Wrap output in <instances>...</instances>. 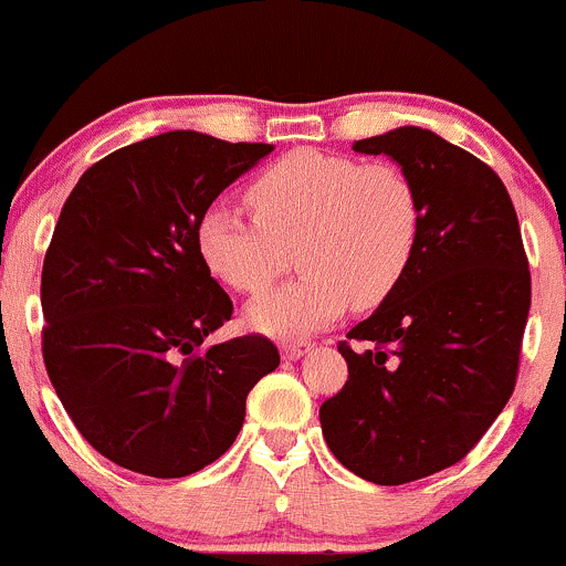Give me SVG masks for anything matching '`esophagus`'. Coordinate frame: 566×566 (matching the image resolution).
I'll return each instance as SVG.
<instances>
[{
    "instance_id": "esophagus-1",
    "label": "esophagus",
    "mask_w": 566,
    "mask_h": 566,
    "mask_svg": "<svg viewBox=\"0 0 566 566\" xmlns=\"http://www.w3.org/2000/svg\"><path fill=\"white\" fill-rule=\"evenodd\" d=\"M311 352V343H305V340H285V343H281V354H283V359H300V357H305V354Z\"/></svg>"
}]
</instances>
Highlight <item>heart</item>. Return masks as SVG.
I'll return each instance as SVG.
<instances>
[{
	"mask_svg": "<svg viewBox=\"0 0 566 566\" xmlns=\"http://www.w3.org/2000/svg\"><path fill=\"white\" fill-rule=\"evenodd\" d=\"M255 218L214 203L196 242L214 277L259 294L296 244L302 277L248 305V324L272 337H305L332 324L348 300L373 307L409 272L422 234V201L409 174L318 149L272 163L248 190Z\"/></svg>",
	"mask_w": 566,
	"mask_h": 566,
	"instance_id": "1",
	"label": "heart"
}]
</instances>
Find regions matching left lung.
Returning <instances> with one entry per match:
<instances>
[{
  "label": "left lung",
  "mask_w": 566,
  "mask_h": 566,
  "mask_svg": "<svg viewBox=\"0 0 566 566\" xmlns=\"http://www.w3.org/2000/svg\"><path fill=\"white\" fill-rule=\"evenodd\" d=\"M422 201L403 281L337 352L348 381L318 411L332 455L376 485L422 480L469 455L515 389L532 305L521 226L491 166L422 127L363 138Z\"/></svg>",
  "instance_id": "8db88e82"
}]
</instances>
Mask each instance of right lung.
Masks as SVG:
<instances>
[{
	"mask_svg": "<svg viewBox=\"0 0 566 566\" xmlns=\"http://www.w3.org/2000/svg\"><path fill=\"white\" fill-rule=\"evenodd\" d=\"M270 144L171 130L122 147L67 196L43 261V359L78 433L138 474L214 463L281 365L261 335L203 348L234 313L198 253L201 214Z\"/></svg>",
	"mask_w": 566,
	"mask_h": 566,
	"instance_id": "add662e5",
	"label": "right lung"
}]
</instances>
